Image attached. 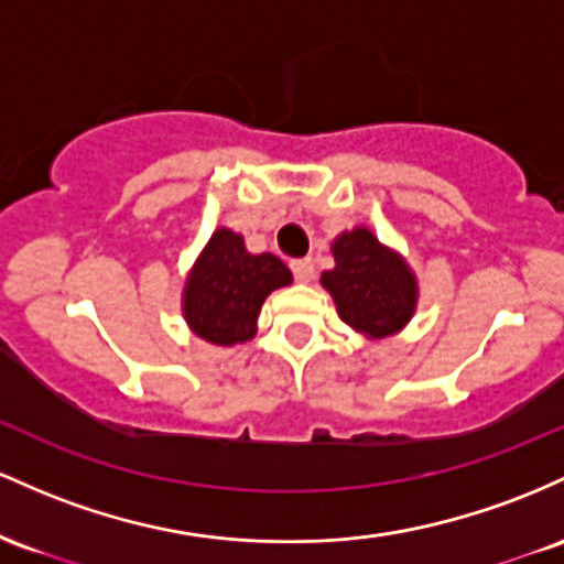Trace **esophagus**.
Masks as SVG:
<instances>
[{"instance_id": "34e87169", "label": "esophagus", "mask_w": 564, "mask_h": 564, "mask_svg": "<svg viewBox=\"0 0 564 564\" xmlns=\"http://www.w3.org/2000/svg\"><path fill=\"white\" fill-rule=\"evenodd\" d=\"M290 269H293V276L299 282H312V276H314V261H312V258H301V261H293V263H290Z\"/></svg>"}]
</instances>
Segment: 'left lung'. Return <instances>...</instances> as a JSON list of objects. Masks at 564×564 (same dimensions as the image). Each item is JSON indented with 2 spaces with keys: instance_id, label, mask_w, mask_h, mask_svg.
Returning <instances> with one entry per match:
<instances>
[{
  "instance_id": "left-lung-1",
  "label": "left lung",
  "mask_w": 564,
  "mask_h": 564,
  "mask_svg": "<svg viewBox=\"0 0 564 564\" xmlns=\"http://www.w3.org/2000/svg\"><path fill=\"white\" fill-rule=\"evenodd\" d=\"M335 269L322 274L340 319L354 330L383 338L408 325L415 312V276L397 252L367 229L340 234L333 242Z\"/></svg>"
}]
</instances>
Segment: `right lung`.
<instances>
[{
	"label": "right lung",
	"instance_id": "add662e5",
	"mask_svg": "<svg viewBox=\"0 0 564 564\" xmlns=\"http://www.w3.org/2000/svg\"><path fill=\"white\" fill-rule=\"evenodd\" d=\"M293 282L276 256H250L245 239L218 229L194 265L183 293V314L199 338L231 346L256 335V319L271 290Z\"/></svg>",
	"mask_w": 564,
	"mask_h": 564
}]
</instances>
